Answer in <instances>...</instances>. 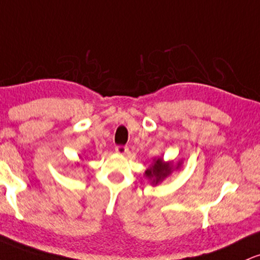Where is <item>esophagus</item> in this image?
I'll return each mask as SVG.
<instances>
[{"label":"esophagus","instance_id":"esophagus-1","mask_svg":"<svg viewBox=\"0 0 260 260\" xmlns=\"http://www.w3.org/2000/svg\"><path fill=\"white\" fill-rule=\"evenodd\" d=\"M115 151L117 152L118 155H127L128 154V148L124 145H117L116 148H115Z\"/></svg>","mask_w":260,"mask_h":260}]
</instances>
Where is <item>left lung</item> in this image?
<instances>
[{
    "mask_svg": "<svg viewBox=\"0 0 260 260\" xmlns=\"http://www.w3.org/2000/svg\"><path fill=\"white\" fill-rule=\"evenodd\" d=\"M181 166V162H178L177 168H179ZM173 171V165L172 162H164L162 158H157L152 162L151 166L145 171V176L151 180V184L157 185L158 183H161L165 178H167Z\"/></svg>",
    "mask_w": 260,
    "mask_h": 260,
    "instance_id": "1",
    "label": "left lung"
}]
</instances>
